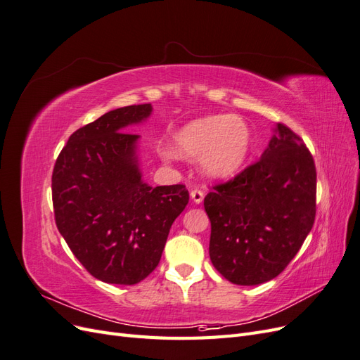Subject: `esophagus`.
I'll list each match as a JSON object with an SVG mask.
<instances>
[{
  "instance_id": "obj_1",
  "label": "esophagus",
  "mask_w": 360,
  "mask_h": 360,
  "mask_svg": "<svg viewBox=\"0 0 360 360\" xmlns=\"http://www.w3.org/2000/svg\"><path fill=\"white\" fill-rule=\"evenodd\" d=\"M191 198H192L193 202L200 204V202H202V200H204V192H202L201 189H193V191L191 192Z\"/></svg>"
}]
</instances>
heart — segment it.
Instances as JSON below:
<instances>
[{
	"label": "heart",
	"instance_id": "1",
	"mask_svg": "<svg viewBox=\"0 0 360 360\" xmlns=\"http://www.w3.org/2000/svg\"><path fill=\"white\" fill-rule=\"evenodd\" d=\"M250 150V130L242 118L210 115L193 120L174 135V151L181 158H200L202 171L228 179L243 167Z\"/></svg>",
	"mask_w": 360,
	"mask_h": 360
}]
</instances>
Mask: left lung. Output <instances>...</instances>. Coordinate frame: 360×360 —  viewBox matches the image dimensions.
Wrapping results in <instances>:
<instances>
[{
  "label": "left lung",
  "instance_id": "8db88e82",
  "mask_svg": "<svg viewBox=\"0 0 360 360\" xmlns=\"http://www.w3.org/2000/svg\"><path fill=\"white\" fill-rule=\"evenodd\" d=\"M207 193L209 254L233 284L276 278L299 252L315 219L317 172L303 141L278 123L259 160Z\"/></svg>",
  "mask_w": 360,
  "mask_h": 360
}]
</instances>
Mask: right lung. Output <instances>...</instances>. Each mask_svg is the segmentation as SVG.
<instances>
[{
    "label": "right lung",
    "instance_id": "right-lung-1",
    "mask_svg": "<svg viewBox=\"0 0 360 360\" xmlns=\"http://www.w3.org/2000/svg\"><path fill=\"white\" fill-rule=\"evenodd\" d=\"M150 103L117 108L70 135L52 172L60 234L90 274L108 284L134 285L159 264L169 228L189 202L183 184L151 188L138 160Z\"/></svg>",
    "mask_w": 360,
    "mask_h": 360
}]
</instances>
